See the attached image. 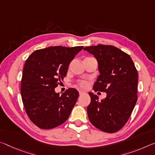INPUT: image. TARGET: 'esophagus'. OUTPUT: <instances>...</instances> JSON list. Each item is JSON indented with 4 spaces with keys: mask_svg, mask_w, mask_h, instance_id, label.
Instances as JSON below:
<instances>
[{
    "mask_svg": "<svg viewBox=\"0 0 155 155\" xmlns=\"http://www.w3.org/2000/svg\"><path fill=\"white\" fill-rule=\"evenodd\" d=\"M78 92H79V94L80 95H82V94H83L85 93V92H83V91H81V90L78 91Z\"/></svg>",
    "mask_w": 155,
    "mask_h": 155,
    "instance_id": "1",
    "label": "esophagus"
}]
</instances>
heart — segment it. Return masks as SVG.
<instances>
[{
  "label": "heart",
  "instance_id": "1",
  "mask_svg": "<svg viewBox=\"0 0 155 155\" xmlns=\"http://www.w3.org/2000/svg\"><path fill=\"white\" fill-rule=\"evenodd\" d=\"M90 85V82L87 80H83L81 81L78 83V85L82 89H87V88L89 87Z\"/></svg>",
  "mask_w": 155,
  "mask_h": 155
}]
</instances>
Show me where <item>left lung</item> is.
Segmentation results:
<instances>
[{
  "mask_svg": "<svg viewBox=\"0 0 155 155\" xmlns=\"http://www.w3.org/2000/svg\"><path fill=\"white\" fill-rule=\"evenodd\" d=\"M83 50L97 58L100 75L95 92H106L104 99L89 92L87 112L90 121L101 130L113 133L126 124L137 101L138 73L130 56L112 45L85 47Z\"/></svg>",
  "mask_w": 155,
  "mask_h": 155,
  "instance_id": "obj_1",
  "label": "left lung"
}]
</instances>
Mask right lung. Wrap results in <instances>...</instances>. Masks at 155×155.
Segmentation results:
<instances>
[{
	"label": "right lung",
	"mask_w": 155,
	"mask_h": 155,
	"mask_svg": "<svg viewBox=\"0 0 155 155\" xmlns=\"http://www.w3.org/2000/svg\"><path fill=\"white\" fill-rule=\"evenodd\" d=\"M83 46L50 47L34 51L25 63L21 93L29 119L41 129L63 124L77 102L78 92L69 88L61 96L55 92L68 66Z\"/></svg>",
	"instance_id": "add662e5"
}]
</instances>
